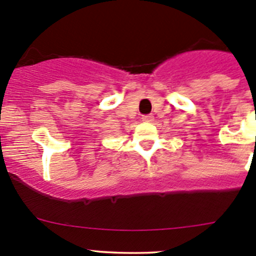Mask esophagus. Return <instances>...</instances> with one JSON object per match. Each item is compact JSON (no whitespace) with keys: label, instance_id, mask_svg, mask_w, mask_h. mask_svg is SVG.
I'll use <instances>...</instances> for the list:
<instances>
[{"label":"esophagus","instance_id":"esophagus-1","mask_svg":"<svg viewBox=\"0 0 256 256\" xmlns=\"http://www.w3.org/2000/svg\"><path fill=\"white\" fill-rule=\"evenodd\" d=\"M154 120V115H144L142 116V121H144V122H152Z\"/></svg>","mask_w":256,"mask_h":256}]
</instances>
